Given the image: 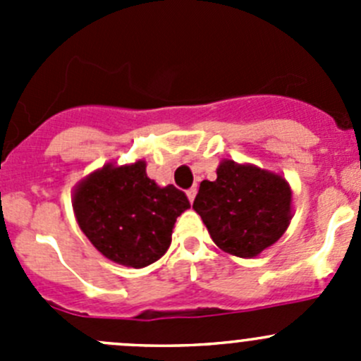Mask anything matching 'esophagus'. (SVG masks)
Masks as SVG:
<instances>
[{
  "label": "esophagus",
  "mask_w": 361,
  "mask_h": 361,
  "mask_svg": "<svg viewBox=\"0 0 361 361\" xmlns=\"http://www.w3.org/2000/svg\"><path fill=\"white\" fill-rule=\"evenodd\" d=\"M187 195H188V201H190V202H194L195 195H197V187H192L190 190L187 192Z\"/></svg>",
  "instance_id": "obj_1"
}]
</instances>
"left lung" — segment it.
<instances>
[{
  "instance_id": "1",
  "label": "left lung",
  "mask_w": 361,
  "mask_h": 361,
  "mask_svg": "<svg viewBox=\"0 0 361 361\" xmlns=\"http://www.w3.org/2000/svg\"><path fill=\"white\" fill-rule=\"evenodd\" d=\"M220 250L253 258L274 245L292 220V190L283 176L251 164L221 160L216 180H204L194 201Z\"/></svg>"
}]
</instances>
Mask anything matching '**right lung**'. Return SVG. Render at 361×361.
<instances>
[{
	"mask_svg": "<svg viewBox=\"0 0 361 361\" xmlns=\"http://www.w3.org/2000/svg\"><path fill=\"white\" fill-rule=\"evenodd\" d=\"M190 207L174 185L159 187L145 160L106 164L80 181L73 194L76 221L97 251L126 267L157 262L171 245L176 218Z\"/></svg>",
	"mask_w": 361,
	"mask_h": 361,
	"instance_id": "right-lung-1",
	"label": "right lung"
}]
</instances>
